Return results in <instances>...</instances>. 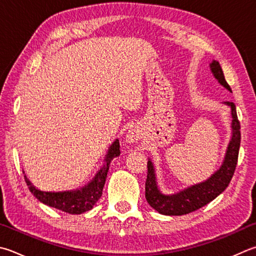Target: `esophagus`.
I'll return each mask as SVG.
<instances>
[{
    "label": "esophagus",
    "instance_id": "1",
    "mask_svg": "<svg viewBox=\"0 0 256 256\" xmlns=\"http://www.w3.org/2000/svg\"><path fill=\"white\" fill-rule=\"evenodd\" d=\"M142 138H143V133L141 131V128L138 126L131 128L126 133V142L130 144L138 143V141L142 140Z\"/></svg>",
    "mask_w": 256,
    "mask_h": 256
}]
</instances>
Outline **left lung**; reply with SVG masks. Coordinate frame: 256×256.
<instances>
[{
    "instance_id": "left-lung-1",
    "label": "left lung",
    "mask_w": 256,
    "mask_h": 256,
    "mask_svg": "<svg viewBox=\"0 0 256 256\" xmlns=\"http://www.w3.org/2000/svg\"><path fill=\"white\" fill-rule=\"evenodd\" d=\"M214 77L222 86L232 92L230 87L225 80L224 72L220 64L216 60L209 64ZM232 113V138L225 154L224 162L220 169L210 178L204 182L192 186L174 194H164L160 192L156 184V170L151 160L148 161V176L146 181V198L153 209L166 216H181L192 212L214 200L224 192L230 182L238 164V151L240 144V125L236 114V108L233 102H225Z\"/></svg>"
}]
</instances>
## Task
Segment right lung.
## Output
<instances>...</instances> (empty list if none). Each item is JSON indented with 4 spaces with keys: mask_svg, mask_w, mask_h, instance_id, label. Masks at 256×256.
<instances>
[{
    "mask_svg": "<svg viewBox=\"0 0 256 256\" xmlns=\"http://www.w3.org/2000/svg\"><path fill=\"white\" fill-rule=\"evenodd\" d=\"M120 142L115 140L105 158V164L102 166L100 170L95 174L94 178L90 184H87L85 187L78 190H70V192H41L36 189L32 184L29 179L24 176V180L26 182L28 188L34 194V196L39 199L44 205L54 207L59 210L74 214V215H80L85 212L90 210L94 207L97 200L100 198L102 192L108 176V171L110 168V164L113 158L120 156Z\"/></svg>",
    "mask_w": 256,
    "mask_h": 256,
    "instance_id": "obj_1",
    "label": "right lung"
}]
</instances>
